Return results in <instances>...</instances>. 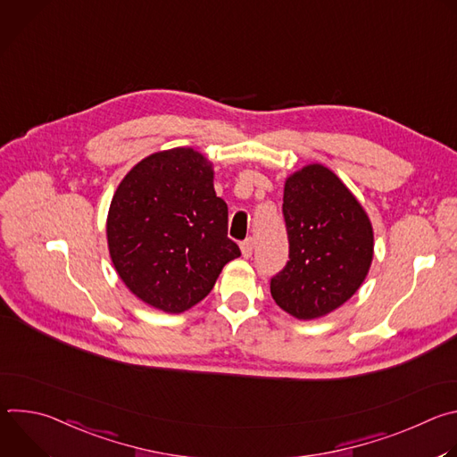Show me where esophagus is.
Returning a JSON list of instances; mask_svg holds the SVG:
<instances>
[{"label":"esophagus","instance_id":"esophagus-1","mask_svg":"<svg viewBox=\"0 0 457 457\" xmlns=\"http://www.w3.org/2000/svg\"><path fill=\"white\" fill-rule=\"evenodd\" d=\"M240 249H242V256L244 258H249L253 254V238H245L242 244H240Z\"/></svg>","mask_w":457,"mask_h":457}]
</instances>
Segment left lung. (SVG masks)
I'll return each instance as SVG.
<instances>
[{
	"instance_id": "left-lung-1",
	"label": "left lung",
	"mask_w": 457,
	"mask_h": 457,
	"mask_svg": "<svg viewBox=\"0 0 457 457\" xmlns=\"http://www.w3.org/2000/svg\"><path fill=\"white\" fill-rule=\"evenodd\" d=\"M282 213L289 260L271 278V296L298 320L328 314L347 302L369 273L370 220L347 186L321 164H309L286 180Z\"/></svg>"
}]
</instances>
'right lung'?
Instances as JSON below:
<instances>
[{
  "mask_svg": "<svg viewBox=\"0 0 457 457\" xmlns=\"http://www.w3.org/2000/svg\"><path fill=\"white\" fill-rule=\"evenodd\" d=\"M106 235L126 287L166 312L199 303L240 256L212 164L191 148L154 154L129 170L112 199Z\"/></svg>",
  "mask_w": 457,
  "mask_h": 457,
  "instance_id": "right-lung-1",
  "label": "right lung"
}]
</instances>
